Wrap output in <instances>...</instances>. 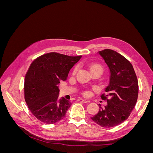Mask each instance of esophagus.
<instances>
[{
    "label": "esophagus",
    "instance_id": "obj_1",
    "mask_svg": "<svg viewBox=\"0 0 153 153\" xmlns=\"http://www.w3.org/2000/svg\"><path fill=\"white\" fill-rule=\"evenodd\" d=\"M78 101H81V102L82 103H89V101H87V100H83V99H78Z\"/></svg>",
    "mask_w": 153,
    "mask_h": 153
}]
</instances>
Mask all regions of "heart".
<instances>
[{
  "label": "heart",
  "instance_id": "1",
  "mask_svg": "<svg viewBox=\"0 0 153 153\" xmlns=\"http://www.w3.org/2000/svg\"><path fill=\"white\" fill-rule=\"evenodd\" d=\"M88 66H89V69L92 74H93L94 73H98L101 75V74L103 73V67L102 65H101V64H100L99 63H89ZM77 71H78V67L75 66L73 69L72 74L73 75H75L76 74ZM84 95L86 97L89 96L90 95V92L89 91H85L84 92Z\"/></svg>",
  "mask_w": 153,
  "mask_h": 153
}]
</instances>
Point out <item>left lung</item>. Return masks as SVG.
<instances>
[{
    "mask_svg": "<svg viewBox=\"0 0 153 153\" xmlns=\"http://www.w3.org/2000/svg\"><path fill=\"white\" fill-rule=\"evenodd\" d=\"M99 53L110 71L109 85L105 89L108 94L101 96L107 104L103 108L99 105L98 113L91 119L101 127L112 128L130 115L138 98V83L132 64L122 55L110 49H105Z\"/></svg>",
    "mask_w": 153,
    "mask_h": 153,
    "instance_id": "8db88e82",
    "label": "left lung"
}]
</instances>
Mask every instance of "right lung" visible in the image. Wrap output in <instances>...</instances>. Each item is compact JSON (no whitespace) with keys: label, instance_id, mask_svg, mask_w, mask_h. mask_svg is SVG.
I'll list each match as a JSON object with an SVG mask.
<instances>
[{"label":"right lung","instance_id":"right-lung-1","mask_svg":"<svg viewBox=\"0 0 153 153\" xmlns=\"http://www.w3.org/2000/svg\"><path fill=\"white\" fill-rule=\"evenodd\" d=\"M81 57L51 52L30 64L25 76L24 98L31 113L40 121L52 124L65 117L71 102L64 98L59 100V85Z\"/></svg>","mask_w":153,"mask_h":153}]
</instances>
